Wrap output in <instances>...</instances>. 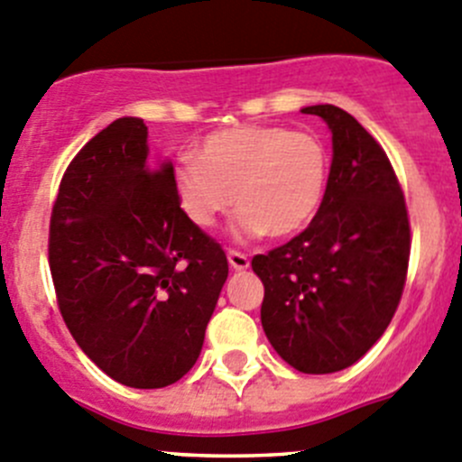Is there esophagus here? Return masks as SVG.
<instances>
[{
	"label": "esophagus",
	"instance_id": "esophagus-1",
	"mask_svg": "<svg viewBox=\"0 0 462 462\" xmlns=\"http://www.w3.org/2000/svg\"><path fill=\"white\" fill-rule=\"evenodd\" d=\"M226 258H228V265L234 267V270L243 272V270H247V267H249V258L245 256L243 252H234V249H231V252L226 254Z\"/></svg>",
	"mask_w": 462,
	"mask_h": 462
}]
</instances>
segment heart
Here are the masks:
<instances>
[{
  "label": "heart",
  "instance_id": "obj_1",
  "mask_svg": "<svg viewBox=\"0 0 462 462\" xmlns=\"http://www.w3.org/2000/svg\"><path fill=\"white\" fill-rule=\"evenodd\" d=\"M328 181L322 140L285 126L243 125L206 135L197 158L174 170V190L183 215L210 228L228 208L238 238L267 234L288 238L310 224Z\"/></svg>",
  "mask_w": 462,
  "mask_h": 462
}]
</instances>
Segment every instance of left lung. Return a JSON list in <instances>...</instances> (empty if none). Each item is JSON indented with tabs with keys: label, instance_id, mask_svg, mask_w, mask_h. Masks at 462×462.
<instances>
[{
	"label": "left lung",
	"instance_id": "1",
	"mask_svg": "<svg viewBox=\"0 0 462 462\" xmlns=\"http://www.w3.org/2000/svg\"><path fill=\"white\" fill-rule=\"evenodd\" d=\"M301 113L327 122L333 161L313 222L252 267L265 285L261 322L276 354L304 374L354 365L383 336L402 300L411 224L381 144L333 104Z\"/></svg>",
	"mask_w": 462,
	"mask_h": 462
}]
</instances>
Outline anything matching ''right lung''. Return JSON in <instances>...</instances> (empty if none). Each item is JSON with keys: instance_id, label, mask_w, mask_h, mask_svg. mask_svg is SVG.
Instances as JSON below:
<instances>
[{"instance_id": "obj_1", "label": "right lung", "mask_w": 462, "mask_h": 462, "mask_svg": "<svg viewBox=\"0 0 462 462\" xmlns=\"http://www.w3.org/2000/svg\"><path fill=\"white\" fill-rule=\"evenodd\" d=\"M59 309L83 354L117 383L165 388L204 345L226 254L183 215L170 161L120 117L74 156L50 224Z\"/></svg>"}]
</instances>
